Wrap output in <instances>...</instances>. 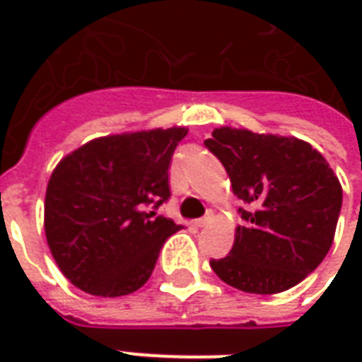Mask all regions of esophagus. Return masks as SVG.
<instances>
[{
  "label": "esophagus",
  "instance_id": "esophagus-1",
  "mask_svg": "<svg viewBox=\"0 0 362 362\" xmlns=\"http://www.w3.org/2000/svg\"><path fill=\"white\" fill-rule=\"evenodd\" d=\"M212 221V214L204 216V218H199V220H195L193 223H195V227H206Z\"/></svg>",
  "mask_w": 362,
  "mask_h": 362
}]
</instances>
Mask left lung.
<instances>
[{"label": "left lung", "mask_w": 362, "mask_h": 362, "mask_svg": "<svg viewBox=\"0 0 362 362\" xmlns=\"http://www.w3.org/2000/svg\"><path fill=\"white\" fill-rule=\"evenodd\" d=\"M204 146L226 167L238 209L229 255L210 267L227 286L274 295L317 269L334 240L342 186L327 159L295 136L218 127Z\"/></svg>", "instance_id": "left-lung-1"}]
</instances>
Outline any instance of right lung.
<instances>
[{"label":"right lung","mask_w":362,"mask_h":362,"mask_svg":"<svg viewBox=\"0 0 362 362\" xmlns=\"http://www.w3.org/2000/svg\"><path fill=\"white\" fill-rule=\"evenodd\" d=\"M186 133L169 127L99 136L56 165L45 235L73 286L122 297L146 284L163 242L182 229L156 210L170 197L169 165Z\"/></svg>","instance_id":"1"}]
</instances>
